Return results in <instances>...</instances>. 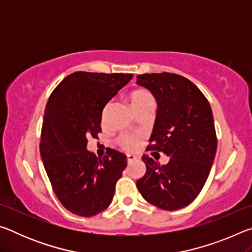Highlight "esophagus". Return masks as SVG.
Wrapping results in <instances>:
<instances>
[{
    "instance_id": "1",
    "label": "esophagus",
    "mask_w": 252,
    "mask_h": 252,
    "mask_svg": "<svg viewBox=\"0 0 252 252\" xmlns=\"http://www.w3.org/2000/svg\"><path fill=\"white\" fill-rule=\"evenodd\" d=\"M127 160V163H131V162H134V161H139L140 160V157L139 156H135V155H129L126 158Z\"/></svg>"
}]
</instances>
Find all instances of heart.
<instances>
[{
	"instance_id": "b5f03b06",
	"label": "heart",
	"mask_w": 252,
	"mask_h": 252,
	"mask_svg": "<svg viewBox=\"0 0 252 252\" xmlns=\"http://www.w3.org/2000/svg\"><path fill=\"white\" fill-rule=\"evenodd\" d=\"M131 100V104L132 108H140V106L147 105V104H155L156 105V101L155 97L152 96V94L147 92V91H135L131 94L130 96ZM121 144L126 148H132L134 147L135 144V139L132 138L130 135H122L121 139Z\"/></svg>"
}]
</instances>
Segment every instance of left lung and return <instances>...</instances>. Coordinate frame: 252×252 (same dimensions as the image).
Here are the masks:
<instances>
[{
	"mask_svg": "<svg viewBox=\"0 0 252 252\" xmlns=\"http://www.w3.org/2000/svg\"><path fill=\"white\" fill-rule=\"evenodd\" d=\"M136 83L150 91L158 104L148 151L170 157L160 165L143 156L146 174L136 188L149 203L178 210L198 197L210 173L217 151L211 106L197 85L176 73H146Z\"/></svg>",
	"mask_w": 252,
	"mask_h": 252,
	"instance_id": "8db88e82",
	"label": "left lung"
}]
</instances>
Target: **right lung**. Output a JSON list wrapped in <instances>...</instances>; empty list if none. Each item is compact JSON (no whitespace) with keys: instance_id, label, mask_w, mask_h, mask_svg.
I'll return each mask as SVG.
<instances>
[{"instance_id":"add662e5","label":"right lung","mask_w":252,"mask_h":252,"mask_svg":"<svg viewBox=\"0 0 252 252\" xmlns=\"http://www.w3.org/2000/svg\"><path fill=\"white\" fill-rule=\"evenodd\" d=\"M133 74L74 72L51 93L42 125L40 153L62 206L92 217L112 202L126 156L113 149L103 159L88 151V138L101 132L105 104Z\"/></svg>"}]
</instances>
